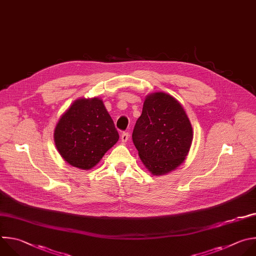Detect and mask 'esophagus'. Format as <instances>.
I'll use <instances>...</instances> for the list:
<instances>
[{"instance_id": "34e87169", "label": "esophagus", "mask_w": 256, "mask_h": 256, "mask_svg": "<svg viewBox=\"0 0 256 256\" xmlns=\"http://www.w3.org/2000/svg\"><path fill=\"white\" fill-rule=\"evenodd\" d=\"M128 139H129V133H128V132L122 133V135H121V140H122V142H127Z\"/></svg>"}]
</instances>
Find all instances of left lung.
I'll return each mask as SVG.
<instances>
[{"instance_id": "1", "label": "left lung", "mask_w": 256, "mask_h": 256, "mask_svg": "<svg viewBox=\"0 0 256 256\" xmlns=\"http://www.w3.org/2000/svg\"><path fill=\"white\" fill-rule=\"evenodd\" d=\"M192 137V124L178 100L166 92L145 98L132 139L152 174L162 176L178 168L188 154Z\"/></svg>"}]
</instances>
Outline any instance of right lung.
I'll use <instances>...</instances> for the list:
<instances>
[{
  "mask_svg": "<svg viewBox=\"0 0 256 256\" xmlns=\"http://www.w3.org/2000/svg\"><path fill=\"white\" fill-rule=\"evenodd\" d=\"M118 139L114 122L98 98L74 100L54 129V142L62 158L84 170L98 164Z\"/></svg>",
  "mask_w": 256,
  "mask_h": 256,
  "instance_id": "right-lung-1",
  "label": "right lung"
}]
</instances>
